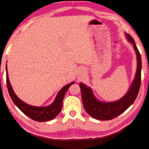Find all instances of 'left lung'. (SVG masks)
Segmentation results:
<instances>
[{
  "label": "left lung",
  "mask_w": 149,
  "mask_h": 149,
  "mask_svg": "<svg viewBox=\"0 0 149 149\" xmlns=\"http://www.w3.org/2000/svg\"><path fill=\"white\" fill-rule=\"evenodd\" d=\"M125 36L128 41L133 45L137 61L136 76L125 95L114 102H102L95 97L91 88L83 83H79L83 106L88 114L94 119L107 120L115 118L127 109L132 104L138 95L141 83V56L132 37L128 33H125Z\"/></svg>",
  "instance_id": "1"
}]
</instances>
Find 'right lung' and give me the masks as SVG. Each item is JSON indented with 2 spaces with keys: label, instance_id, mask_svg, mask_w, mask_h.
<instances>
[{
  "label": "right lung",
  "instance_id": "obj_1",
  "mask_svg": "<svg viewBox=\"0 0 149 149\" xmlns=\"http://www.w3.org/2000/svg\"><path fill=\"white\" fill-rule=\"evenodd\" d=\"M6 82L8 93L13 103L19 109L30 118L38 122H45L50 120L57 116L62 109L63 100L65 93L70 86L74 83H71L63 87L58 92L56 99L52 104L46 107H36L28 104L20 100L13 91L8 79V72L6 65Z\"/></svg>",
  "mask_w": 149,
  "mask_h": 149
}]
</instances>
